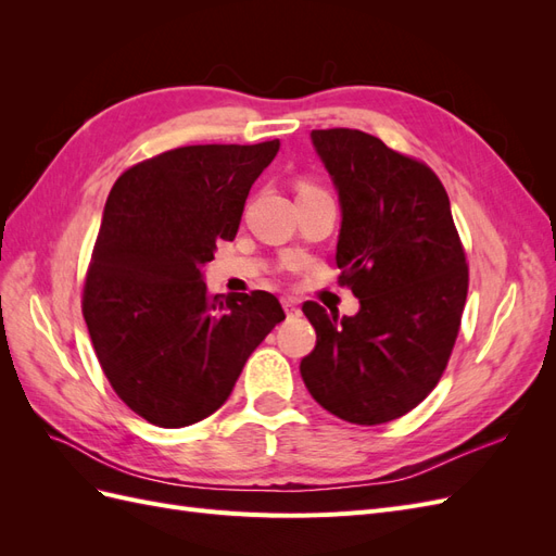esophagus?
Listing matches in <instances>:
<instances>
[{
	"mask_svg": "<svg viewBox=\"0 0 556 556\" xmlns=\"http://www.w3.org/2000/svg\"><path fill=\"white\" fill-rule=\"evenodd\" d=\"M282 308H285V313H288V315H299V304H296V301L294 299H282Z\"/></svg>",
	"mask_w": 556,
	"mask_h": 556,
	"instance_id": "34e87169",
	"label": "esophagus"
}]
</instances>
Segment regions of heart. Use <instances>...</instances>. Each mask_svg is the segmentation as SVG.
<instances>
[{"label":"heart","instance_id":"heart-1","mask_svg":"<svg viewBox=\"0 0 556 556\" xmlns=\"http://www.w3.org/2000/svg\"><path fill=\"white\" fill-rule=\"evenodd\" d=\"M308 188H313V185H308V182H304V185H301V188H299V190H308Z\"/></svg>","mask_w":556,"mask_h":556}]
</instances>
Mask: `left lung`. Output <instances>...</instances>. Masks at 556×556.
Instances as JSON below:
<instances>
[{
	"label": "left lung",
	"mask_w": 556,
	"mask_h": 556,
	"mask_svg": "<svg viewBox=\"0 0 556 556\" xmlns=\"http://www.w3.org/2000/svg\"><path fill=\"white\" fill-rule=\"evenodd\" d=\"M339 190L341 285L357 315L306 301L317 343L301 359L311 396L352 425L410 413L439 384L457 341L468 264L450 199L425 162L359 129H313Z\"/></svg>",
	"instance_id": "left-lung-1"
}]
</instances>
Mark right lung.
I'll return each mask as SVG.
<instances>
[{"mask_svg":"<svg viewBox=\"0 0 556 556\" xmlns=\"http://www.w3.org/2000/svg\"><path fill=\"white\" fill-rule=\"evenodd\" d=\"M280 143L166 150L115 180L83 285V317L115 394L150 425L213 415L285 313L278 299L208 294L201 266L237 237Z\"/></svg>","mask_w":556,"mask_h":556,"instance_id":"obj_1","label":"right lung"}]
</instances>
